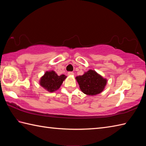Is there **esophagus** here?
Returning a JSON list of instances; mask_svg holds the SVG:
<instances>
[{"label": "esophagus", "instance_id": "34e87169", "mask_svg": "<svg viewBox=\"0 0 146 146\" xmlns=\"http://www.w3.org/2000/svg\"><path fill=\"white\" fill-rule=\"evenodd\" d=\"M68 75L69 76H73L74 75V73L72 72V71H69V72L68 73Z\"/></svg>", "mask_w": 146, "mask_h": 146}]
</instances>
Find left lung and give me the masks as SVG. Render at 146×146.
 <instances>
[{
  "instance_id": "1",
  "label": "left lung",
  "mask_w": 146,
  "mask_h": 146,
  "mask_svg": "<svg viewBox=\"0 0 146 146\" xmlns=\"http://www.w3.org/2000/svg\"><path fill=\"white\" fill-rule=\"evenodd\" d=\"M76 79L83 93L88 95L99 94L104 90L107 80L96 72L90 70L82 76H76Z\"/></svg>"
}]
</instances>
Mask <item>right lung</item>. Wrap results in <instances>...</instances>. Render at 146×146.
<instances>
[{
  "label": "right lung",
  "mask_w": 146,
  "mask_h": 146,
  "mask_svg": "<svg viewBox=\"0 0 146 146\" xmlns=\"http://www.w3.org/2000/svg\"><path fill=\"white\" fill-rule=\"evenodd\" d=\"M66 76L64 75L58 76L54 71H46L40 80V85L50 92H53L60 87Z\"/></svg>",
  "instance_id": "add662e5"
}]
</instances>
